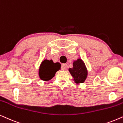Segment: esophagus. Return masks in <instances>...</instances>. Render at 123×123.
Masks as SVG:
<instances>
[{
	"mask_svg": "<svg viewBox=\"0 0 123 123\" xmlns=\"http://www.w3.org/2000/svg\"><path fill=\"white\" fill-rule=\"evenodd\" d=\"M62 68L63 69H66L68 68V65L66 64V63H63V64L62 65Z\"/></svg>",
	"mask_w": 123,
	"mask_h": 123,
	"instance_id": "esophagus-1",
	"label": "esophagus"
}]
</instances>
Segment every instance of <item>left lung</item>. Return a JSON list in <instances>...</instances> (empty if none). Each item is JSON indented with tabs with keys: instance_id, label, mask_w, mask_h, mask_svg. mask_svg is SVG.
Wrapping results in <instances>:
<instances>
[{
	"instance_id": "obj_1",
	"label": "left lung",
	"mask_w": 123,
	"mask_h": 123,
	"mask_svg": "<svg viewBox=\"0 0 123 123\" xmlns=\"http://www.w3.org/2000/svg\"><path fill=\"white\" fill-rule=\"evenodd\" d=\"M71 75L77 83H82L86 80L87 76V70L81 59H78L73 63V68H69Z\"/></svg>"
}]
</instances>
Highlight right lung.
Returning a JSON list of instances; mask_svg holds the SVG:
<instances>
[{"label": "right lung", "mask_w": 123, "mask_h": 123, "mask_svg": "<svg viewBox=\"0 0 123 123\" xmlns=\"http://www.w3.org/2000/svg\"><path fill=\"white\" fill-rule=\"evenodd\" d=\"M60 68L61 66L58 63H54L51 60H44L42 62L39 69V76L40 79L45 81L51 79Z\"/></svg>", "instance_id": "right-lung-1"}]
</instances>
